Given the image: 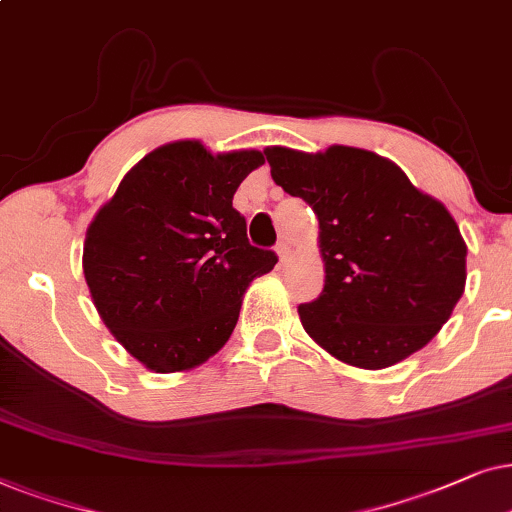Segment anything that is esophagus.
Masks as SVG:
<instances>
[{"label": "esophagus", "mask_w": 512, "mask_h": 512, "mask_svg": "<svg viewBox=\"0 0 512 512\" xmlns=\"http://www.w3.org/2000/svg\"><path fill=\"white\" fill-rule=\"evenodd\" d=\"M276 252H278V260L281 262H288V257H290V245L288 243H278L276 245Z\"/></svg>", "instance_id": "34e87169"}]
</instances>
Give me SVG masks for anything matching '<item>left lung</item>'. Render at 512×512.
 Segmentation results:
<instances>
[{
  "label": "left lung",
  "instance_id": "left-lung-1",
  "mask_svg": "<svg viewBox=\"0 0 512 512\" xmlns=\"http://www.w3.org/2000/svg\"><path fill=\"white\" fill-rule=\"evenodd\" d=\"M264 154L276 185L318 217L325 285L297 309L306 335L363 370L424 349L466 288V243L449 210L367 149Z\"/></svg>",
  "mask_w": 512,
  "mask_h": 512
}]
</instances>
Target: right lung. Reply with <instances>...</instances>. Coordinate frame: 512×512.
<instances>
[{"instance_id":"1","label":"right lung","mask_w":512,"mask_h":512,"mask_svg":"<svg viewBox=\"0 0 512 512\" xmlns=\"http://www.w3.org/2000/svg\"><path fill=\"white\" fill-rule=\"evenodd\" d=\"M264 156L168 142L140 159L86 229L84 276L102 323L154 372L206 363L227 344L248 285L278 262L231 206Z\"/></svg>"}]
</instances>
